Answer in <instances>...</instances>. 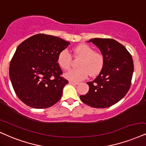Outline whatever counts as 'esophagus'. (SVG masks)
<instances>
[{
  "instance_id": "esophagus-1",
  "label": "esophagus",
  "mask_w": 146,
  "mask_h": 146,
  "mask_svg": "<svg viewBox=\"0 0 146 146\" xmlns=\"http://www.w3.org/2000/svg\"><path fill=\"white\" fill-rule=\"evenodd\" d=\"M69 84H71V85H78L79 83L77 82H72V81H70L69 82Z\"/></svg>"
}]
</instances>
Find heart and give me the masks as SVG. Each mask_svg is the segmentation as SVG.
Wrapping results in <instances>:
<instances>
[{"mask_svg":"<svg viewBox=\"0 0 146 146\" xmlns=\"http://www.w3.org/2000/svg\"><path fill=\"white\" fill-rule=\"evenodd\" d=\"M76 56L80 57L77 68L71 69L65 73V77L73 82H79L90 74L92 76L98 74L104 65L105 58L102 53L94 51L87 44H82L73 49ZM72 56L67 50L64 49L58 53L57 62L63 70L70 69Z\"/></svg>","mask_w":146,"mask_h":146,"instance_id":"b5f03b06","label":"heart"}]
</instances>
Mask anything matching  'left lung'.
<instances>
[{"mask_svg":"<svg viewBox=\"0 0 146 146\" xmlns=\"http://www.w3.org/2000/svg\"><path fill=\"white\" fill-rule=\"evenodd\" d=\"M104 56L102 69L92 82H88L89 91L80 99L94 108H104L121 100L129 90L133 73L131 54L123 44L110 38H93Z\"/></svg>","mask_w":146,"mask_h":146,"instance_id":"1","label":"left lung"}]
</instances>
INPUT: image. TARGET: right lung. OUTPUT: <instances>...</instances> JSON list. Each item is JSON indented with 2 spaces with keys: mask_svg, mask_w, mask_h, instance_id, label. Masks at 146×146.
<instances>
[{
  "mask_svg": "<svg viewBox=\"0 0 146 146\" xmlns=\"http://www.w3.org/2000/svg\"><path fill=\"white\" fill-rule=\"evenodd\" d=\"M70 44L61 38L38 34L18 46L9 66V77L17 97L34 108H49L59 101L69 82L62 77L58 53Z\"/></svg>",
  "mask_w": 146,
  "mask_h": 146,
  "instance_id": "add662e5",
  "label": "right lung"
}]
</instances>
